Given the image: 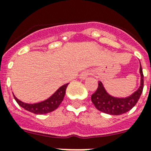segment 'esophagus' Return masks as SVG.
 <instances>
[{
    "label": "esophagus",
    "instance_id": "34e87169",
    "mask_svg": "<svg viewBox=\"0 0 151 151\" xmlns=\"http://www.w3.org/2000/svg\"><path fill=\"white\" fill-rule=\"evenodd\" d=\"M91 74V73H90V71H89V70H86V71H84V72H83V73H82L80 74V78L81 79H86V78H87V77L89 76V75Z\"/></svg>",
    "mask_w": 151,
    "mask_h": 151
}]
</instances>
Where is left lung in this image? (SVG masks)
<instances>
[{
  "label": "left lung",
  "instance_id": "1",
  "mask_svg": "<svg viewBox=\"0 0 151 151\" xmlns=\"http://www.w3.org/2000/svg\"><path fill=\"white\" fill-rule=\"evenodd\" d=\"M141 84L135 93L127 98H115L106 92L101 82H98V88L91 96V100L98 110L110 115H121L127 113L137 104L144 89V74L141 65L140 67Z\"/></svg>",
  "mask_w": 151,
  "mask_h": 151
}]
</instances>
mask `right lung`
Masks as SVG:
<instances>
[{"instance_id": "add662e5", "label": "right lung", "mask_w": 151, "mask_h": 151, "mask_svg": "<svg viewBox=\"0 0 151 151\" xmlns=\"http://www.w3.org/2000/svg\"><path fill=\"white\" fill-rule=\"evenodd\" d=\"M68 85V83H67V84L61 86L49 99L41 102V103H35V104H28V103H23L19 99H17L14 96V98L17 103V104L26 110L35 113V114H45V113L54 111L55 109H56L59 106L64 99L65 90H66Z\"/></svg>"}]
</instances>
